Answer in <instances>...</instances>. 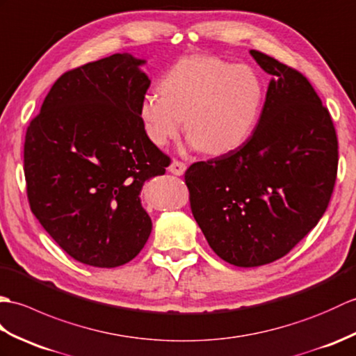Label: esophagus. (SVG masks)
<instances>
[{
    "mask_svg": "<svg viewBox=\"0 0 356 356\" xmlns=\"http://www.w3.org/2000/svg\"><path fill=\"white\" fill-rule=\"evenodd\" d=\"M186 169H187L186 164L181 163V161H177V160H173V161L170 163V165H169V172L173 173V175H178V177L184 175Z\"/></svg>",
    "mask_w": 356,
    "mask_h": 356,
    "instance_id": "obj_1",
    "label": "esophagus"
}]
</instances>
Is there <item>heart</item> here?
<instances>
[{
  "label": "heart",
  "instance_id": "obj_1",
  "mask_svg": "<svg viewBox=\"0 0 356 356\" xmlns=\"http://www.w3.org/2000/svg\"><path fill=\"white\" fill-rule=\"evenodd\" d=\"M265 100V85L254 70L211 56L175 62L147 91L138 106L147 138L165 146L183 129L188 146L210 155L241 147L254 131Z\"/></svg>",
  "mask_w": 356,
  "mask_h": 356
}]
</instances>
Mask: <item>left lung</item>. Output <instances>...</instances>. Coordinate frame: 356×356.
I'll use <instances>...</instances> for the list:
<instances>
[{
  "instance_id": "8db88e82",
  "label": "left lung",
  "mask_w": 356,
  "mask_h": 356,
  "mask_svg": "<svg viewBox=\"0 0 356 356\" xmlns=\"http://www.w3.org/2000/svg\"><path fill=\"white\" fill-rule=\"evenodd\" d=\"M273 79L245 143L186 172L192 213L216 254L251 268L283 257L318 224L334 192L338 141L309 81L250 50Z\"/></svg>"
}]
</instances>
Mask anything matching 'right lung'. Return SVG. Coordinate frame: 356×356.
<instances>
[{
  "mask_svg": "<svg viewBox=\"0 0 356 356\" xmlns=\"http://www.w3.org/2000/svg\"><path fill=\"white\" fill-rule=\"evenodd\" d=\"M145 64L115 53L67 71L27 128L30 209L67 254L90 266L128 264L152 232L140 192L170 160L138 115L151 85Z\"/></svg>",
  "mask_w": 356,
  "mask_h": 356,
  "instance_id": "obj_1",
  "label": "right lung"
}]
</instances>
